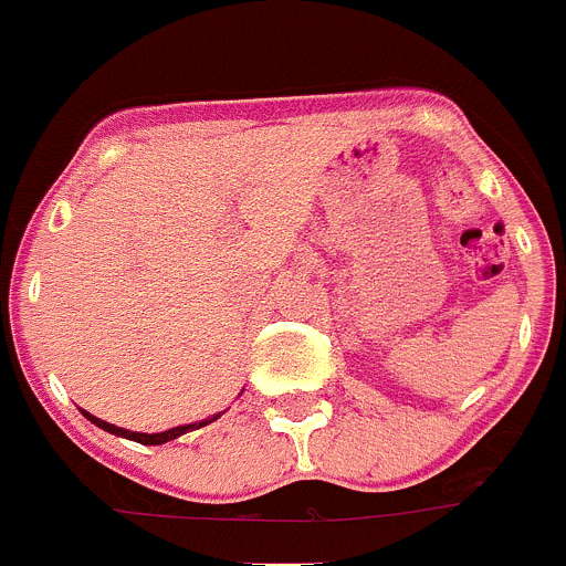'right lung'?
I'll return each mask as SVG.
<instances>
[{"instance_id": "add662e5", "label": "right lung", "mask_w": 566, "mask_h": 566, "mask_svg": "<svg viewBox=\"0 0 566 566\" xmlns=\"http://www.w3.org/2000/svg\"><path fill=\"white\" fill-rule=\"evenodd\" d=\"M82 415H85L87 420L93 422V426H98V429L109 431V434H115V437H124V440L140 442V446H163V442L177 440V437L188 434V431H193V429H201V426H207V422H212V420H218V417H221V415H212V417H207V420L190 422V426H177V429H168V431H163V434H140V431H126V429H118V426H113V422L98 420V417H93L91 411H85V409H82Z\"/></svg>"}]
</instances>
